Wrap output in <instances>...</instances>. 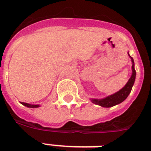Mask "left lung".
Segmentation results:
<instances>
[{
    "instance_id": "8db88e82",
    "label": "left lung",
    "mask_w": 151,
    "mask_h": 151,
    "mask_svg": "<svg viewBox=\"0 0 151 151\" xmlns=\"http://www.w3.org/2000/svg\"><path fill=\"white\" fill-rule=\"evenodd\" d=\"M129 57L131 58L132 63V73L130 79L129 81L127 82V84L124 85V87H123L122 89L117 92L114 94L109 96L106 97L104 99H92V102L96 105H99L103 107H111L115 105H117L119 103H122L124 99H126L129 93L131 92V90L132 88V86L135 82V79H136V70L134 67V60L132 59V57L129 55Z\"/></svg>"
}]
</instances>
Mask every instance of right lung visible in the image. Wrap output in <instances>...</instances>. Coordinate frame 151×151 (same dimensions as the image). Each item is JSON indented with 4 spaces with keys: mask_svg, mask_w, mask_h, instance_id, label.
<instances>
[{
    "mask_svg": "<svg viewBox=\"0 0 151 151\" xmlns=\"http://www.w3.org/2000/svg\"><path fill=\"white\" fill-rule=\"evenodd\" d=\"M22 105H24L25 106H27V107H30V108H37L39 107L40 106L39 105H32V104H29V103H21Z\"/></svg>",
    "mask_w": 151,
    "mask_h": 151,
    "instance_id": "right-lung-1",
    "label": "right lung"
}]
</instances>
